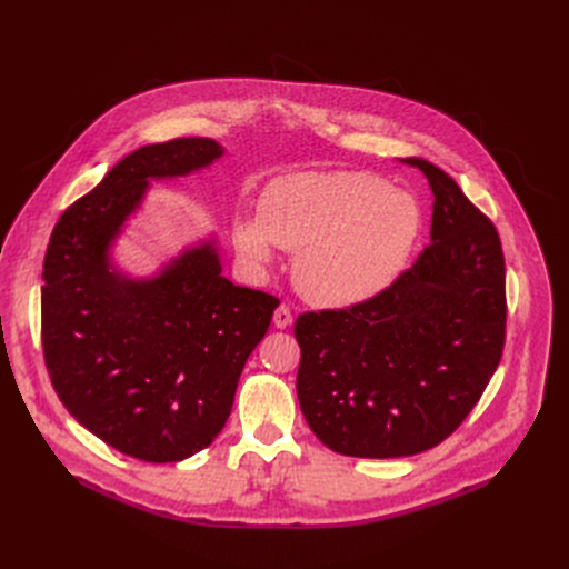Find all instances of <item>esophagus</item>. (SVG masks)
Returning <instances> with one entry per match:
<instances>
[{"instance_id": "1", "label": "esophagus", "mask_w": 569, "mask_h": 569, "mask_svg": "<svg viewBox=\"0 0 569 569\" xmlns=\"http://www.w3.org/2000/svg\"><path fill=\"white\" fill-rule=\"evenodd\" d=\"M291 319H293V315H291V310L287 308V306H278V310H276V315H273V323L278 329H287L289 323H291Z\"/></svg>"}]
</instances>
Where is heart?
Returning <instances> with one entry per match:
<instances>
[{
    "label": "heart",
    "instance_id": "heart-1",
    "mask_svg": "<svg viewBox=\"0 0 569 569\" xmlns=\"http://www.w3.org/2000/svg\"><path fill=\"white\" fill-rule=\"evenodd\" d=\"M423 227L419 201L368 171H312L270 182L259 220L238 218L233 242L254 266L273 246L299 252L296 284L308 301L349 308L382 293L408 263Z\"/></svg>",
    "mask_w": 569,
    "mask_h": 569
}]
</instances>
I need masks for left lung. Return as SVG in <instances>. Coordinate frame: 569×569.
Listing matches in <instances>:
<instances>
[{"instance_id": "8db88e82", "label": "left lung", "mask_w": 569, "mask_h": 569, "mask_svg": "<svg viewBox=\"0 0 569 569\" xmlns=\"http://www.w3.org/2000/svg\"><path fill=\"white\" fill-rule=\"evenodd\" d=\"M402 164L430 184V246L375 299L293 323L301 412L342 456L438 447L470 415L505 347V257L493 222L436 164Z\"/></svg>"}]
</instances>
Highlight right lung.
<instances>
[{
  "instance_id": "1",
  "label": "right lung",
  "mask_w": 569,
  "mask_h": 569,
  "mask_svg": "<svg viewBox=\"0 0 569 569\" xmlns=\"http://www.w3.org/2000/svg\"><path fill=\"white\" fill-rule=\"evenodd\" d=\"M222 154L212 139L133 150L62 212L43 259L41 342L52 389L99 440L148 463L182 461L220 436L238 377L280 306L222 278L214 240L150 280L111 263L108 250L150 180L187 176Z\"/></svg>"
}]
</instances>
